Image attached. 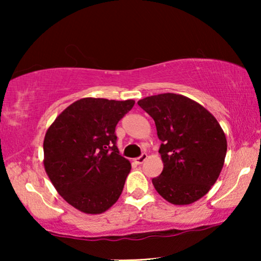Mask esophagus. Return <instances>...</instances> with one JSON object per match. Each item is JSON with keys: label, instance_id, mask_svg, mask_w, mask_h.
Listing matches in <instances>:
<instances>
[{"label": "esophagus", "instance_id": "esophagus-1", "mask_svg": "<svg viewBox=\"0 0 261 261\" xmlns=\"http://www.w3.org/2000/svg\"><path fill=\"white\" fill-rule=\"evenodd\" d=\"M146 159H147V154H146V153H142L140 156H138V158L134 159V162L137 164H142Z\"/></svg>", "mask_w": 261, "mask_h": 261}]
</instances>
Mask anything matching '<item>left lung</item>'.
I'll return each mask as SVG.
<instances>
[{"instance_id": "1", "label": "left lung", "mask_w": 261, "mask_h": 261, "mask_svg": "<svg viewBox=\"0 0 261 261\" xmlns=\"http://www.w3.org/2000/svg\"><path fill=\"white\" fill-rule=\"evenodd\" d=\"M138 105L154 120L162 141L164 169L152 179L155 190L176 205L198 201L215 184L224 164L227 139L220 123L183 95L149 96Z\"/></svg>"}]
</instances>
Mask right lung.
Instances as JSON below:
<instances>
[{
	"instance_id": "obj_1",
	"label": "right lung",
	"mask_w": 261,
	"mask_h": 261,
	"mask_svg": "<svg viewBox=\"0 0 261 261\" xmlns=\"http://www.w3.org/2000/svg\"><path fill=\"white\" fill-rule=\"evenodd\" d=\"M135 101L85 97L46 132L44 166L65 201L85 214L108 210L123 190L130 163L116 147L115 127Z\"/></svg>"
}]
</instances>
